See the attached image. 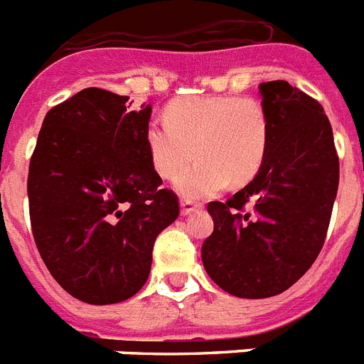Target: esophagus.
Wrapping results in <instances>:
<instances>
[{"mask_svg": "<svg viewBox=\"0 0 364 364\" xmlns=\"http://www.w3.org/2000/svg\"><path fill=\"white\" fill-rule=\"evenodd\" d=\"M197 210H203V204L195 203V200H189V198H182V200H180V213H182V215H189V213L197 212Z\"/></svg>", "mask_w": 364, "mask_h": 364, "instance_id": "1", "label": "esophagus"}]
</instances>
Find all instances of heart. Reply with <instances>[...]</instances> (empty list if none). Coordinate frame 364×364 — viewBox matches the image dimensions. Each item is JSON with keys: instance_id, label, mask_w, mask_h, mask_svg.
<instances>
[{"instance_id": "1", "label": "heart", "mask_w": 364, "mask_h": 364, "mask_svg": "<svg viewBox=\"0 0 364 364\" xmlns=\"http://www.w3.org/2000/svg\"><path fill=\"white\" fill-rule=\"evenodd\" d=\"M271 125L262 102L235 95H191L171 101L166 123L152 121L145 145L152 169L175 180L180 195L210 197L230 180L245 184L256 175L269 149Z\"/></svg>"}]
</instances>
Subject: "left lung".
I'll list each match as a JSON object with an SVG mask.
<instances>
[{
	"instance_id": "8db88e82",
	"label": "left lung",
	"mask_w": 364,
	"mask_h": 364,
	"mask_svg": "<svg viewBox=\"0 0 364 364\" xmlns=\"http://www.w3.org/2000/svg\"><path fill=\"white\" fill-rule=\"evenodd\" d=\"M271 125L265 160L250 184L210 203L203 245L208 276L239 298L284 293L324 245L338 188V156L324 108L287 80L259 85Z\"/></svg>"
}]
</instances>
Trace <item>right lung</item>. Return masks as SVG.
I'll use <instances>...</instances> for the list:
<instances>
[{
  "instance_id": "right-lung-1",
  "label": "right lung",
  "mask_w": 364,
  "mask_h": 364,
  "mask_svg": "<svg viewBox=\"0 0 364 364\" xmlns=\"http://www.w3.org/2000/svg\"><path fill=\"white\" fill-rule=\"evenodd\" d=\"M86 88L46 114L27 176L31 228L51 276L93 306L134 296L152 247L178 217L145 145L151 105Z\"/></svg>"
}]
</instances>
